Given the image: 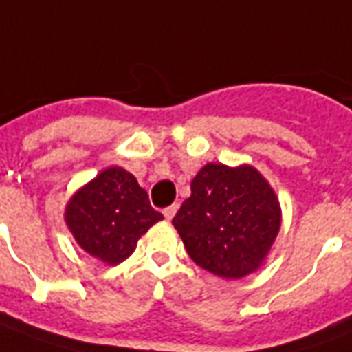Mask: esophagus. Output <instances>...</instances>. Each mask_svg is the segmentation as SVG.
Here are the masks:
<instances>
[{"mask_svg": "<svg viewBox=\"0 0 352 352\" xmlns=\"http://www.w3.org/2000/svg\"><path fill=\"white\" fill-rule=\"evenodd\" d=\"M162 212L164 216H166V220H171V218L177 214V205H169V207H166Z\"/></svg>", "mask_w": 352, "mask_h": 352, "instance_id": "esophagus-1", "label": "esophagus"}]
</instances>
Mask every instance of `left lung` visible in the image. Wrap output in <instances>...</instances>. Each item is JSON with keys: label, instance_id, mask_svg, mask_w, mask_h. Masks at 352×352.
<instances>
[{"label": "left lung", "instance_id": "1", "mask_svg": "<svg viewBox=\"0 0 352 352\" xmlns=\"http://www.w3.org/2000/svg\"><path fill=\"white\" fill-rule=\"evenodd\" d=\"M173 218L188 256L226 280L254 274L267 261L282 226L274 188L250 164H205Z\"/></svg>", "mask_w": 352, "mask_h": 352}]
</instances>
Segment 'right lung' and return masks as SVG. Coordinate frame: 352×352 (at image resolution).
I'll return each mask as SVG.
<instances>
[{
    "instance_id": "right-lung-1",
    "label": "right lung",
    "mask_w": 352,
    "mask_h": 352,
    "mask_svg": "<svg viewBox=\"0 0 352 352\" xmlns=\"http://www.w3.org/2000/svg\"><path fill=\"white\" fill-rule=\"evenodd\" d=\"M160 220L136 177L119 166L102 169L65 207V223L78 246L106 265L124 261Z\"/></svg>"
}]
</instances>
